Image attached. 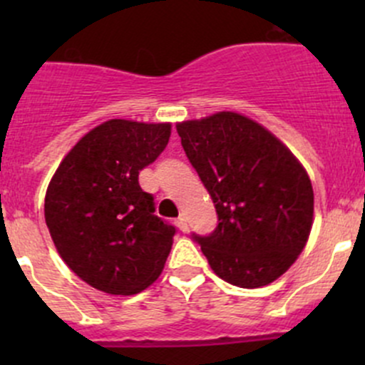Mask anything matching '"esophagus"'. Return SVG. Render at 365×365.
<instances>
[{
    "mask_svg": "<svg viewBox=\"0 0 365 365\" xmlns=\"http://www.w3.org/2000/svg\"><path fill=\"white\" fill-rule=\"evenodd\" d=\"M175 224H176V227H178L180 231H187V219L183 215H180L178 219L175 220Z\"/></svg>",
    "mask_w": 365,
    "mask_h": 365,
    "instance_id": "obj_1",
    "label": "esophagus"
}]
</instances>
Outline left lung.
<instances>
[{"label":"left lung","instance_id":"left-lung-1","mask_svg":"<svg viewBox=\"0 0 365 365\" xmlns=\"http://www.w3.org/2000/svg\"><path fill=\"white\" fill-rule=\"evenodd\" d=\"M176 130L219 217L208 237L192 233L212 270L240 288L274 282L311 233L314 194L305 169L272 132L238 113L183 121Z\"/></svg>","mask_w":365,"mask_h":365}]
</instances>
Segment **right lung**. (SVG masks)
Listing matches in <instances>:
<instances>
[{"label":"right lung","mask_w":365,"mask_h":365,"mask_svg":"<svg viewBox=\"0 0 365 365\" xmlns=\"http://www.w3.org/2000/svg\"><path fill=\"white\" fill-rule=\"evenodd\" d=\"M169 123L109 120L88 132L54 173L46 224L70 270L111 295H135L160 275L175 226L155 215L139 171L157 160Z\"/></svg>","instance_id":"right-lung-1"}]
</instances>
